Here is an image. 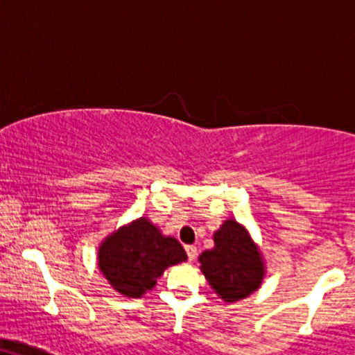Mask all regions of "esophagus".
<instances>
[{"instance_id": "34e87169", "label": "esophagus", "mask_w": 355, "mask_h": 355, "mask_svg": "<svg viewBox=\"0 0 355 355\" xmlns=\"http://www.w3.org/2000/svg\"><path fill=\"white\" fill-rule=\"evenodd\" d=\"M185 251H187V256H189L190 261H193V259L196 258V253H198L195 246H185Z\"/></svg>"}]
</instances>
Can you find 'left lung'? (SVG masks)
I'll use <instances>...</instances> for the list:
<instances>
[{"label": "left lung", "mask_w": 355, "mask_h": 355, "mask_svg": "<svg viewBox=\"0 0 355 355\" xmlns=\"http://www.w3.org/2000/svg\"><path fill=\"white\" fill-rule=\"evenodd\" d=\"M215 246L200 254V271L216 296L225 302H236L258 291L266 266L259 246L248 230L228 218L213 233Z\"/></svg>", "instance_id": "8db88e82"}]
</instances>
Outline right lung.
<instances>
[{
  "label": "right lung",
  "instance_id": "add662e5",
  "mask_svg": "<svg viewBox=\"0 0 355 355\" xmlns=\"http://www.w3.org/2000/svg\"><path fill=\"white\" fill-rule=\"evenodd\" d=\"M183 261L187 253L177 238L162 233L147 216L115 230L97 251L102 276L125 297H142L166 268Z\"/></svg>",
  "mask_w": 355,
  "mask_h": 355
}]
</instances>
